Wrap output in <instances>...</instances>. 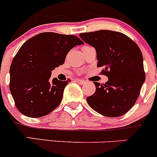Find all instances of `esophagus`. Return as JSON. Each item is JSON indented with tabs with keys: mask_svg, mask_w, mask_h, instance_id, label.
Returning <instances> with one entry per match:
<instances>
[{
	"mask_svg": "<svg viewBox=\"0 0 157 157\" xmlns=\"http://www.w3.org/2000/svg\"><path fill=\"white\" fill-rule=\"evenodd\" d=\"M76 81L78 82V83H80V84H83V83H84L85 82H86L84 80H80V79H77V80H76Z\"/></svg>",
	"mask_w": 157,
	"mask_h": 157,
	"instance_id": "34e87169",
	"label": "esophagus"
}]
</instances>
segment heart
Returning <instances> with one entry per match:
<instances>
[{
    "mask_svg": "<svg viewBox=\"0 0 157 157\" xmlns=\"http://www.w3.org/2000/svg\"><path fill=\"white\" fill-rule=\"evenodd\" d=\"M86 46H87V45H86Z\"/></svg>",
    "mask_w": 157,
    "mask_h": 157,
    "instance_id": "obj_1",
    "label": "heart"
}]
</instances>
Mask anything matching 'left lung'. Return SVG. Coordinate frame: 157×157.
<instances>
[{"instance_id": "8db88e82", "label": "left lung", "mask_w": 157, "mask_h": 157, "mask_svg": "<svg viewBox=\"0 0 157 157\" xmlns=\"http://www.w3.org/2000/svg\"><path fill=\"white\" fill-rule=\"evenodd\" d=\"M80 37L96 48L97 67L109 80L94 82L96 92L86 98L89 105L104 116L118 117L135 104L145 80L143 55L138 45L119 32L98 30Z\"/></svg>"}]
</instances>
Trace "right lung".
Here are the masks:
<instances>
[{"mask_svg":"<svg viewBox=\"0 0 157 157\" xmlns=\"http://www.w3.org/2000/svg\"><path fill=\"white\" fill-rule=\"evenodd\" d=\"M81 44L74 35L48 32L33 36L20 47L11 63L9 86L23 115L40 118L59 105L71 80H52V71L64 64L71 48Z\"/></svg>","mask_w":157,"mask_h":157,"instance_id":"obj_1","label":"right lung"}]
</instances>
